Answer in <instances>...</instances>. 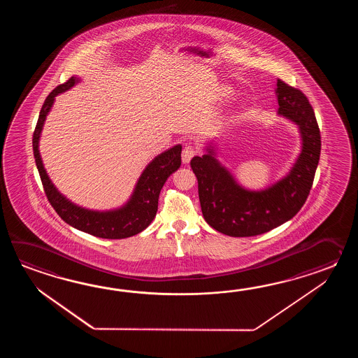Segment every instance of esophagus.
<instances>
[{"label":"esophagus","mask_w":358,"mask_h":358,"mask_svg":"<svg viewBox=\"0 0 358 358\" xmlns=\"http://www.w3.org/2000/svg\"><path fill=\"white\" fill-rule=\"evenodd\" d=\"M194 155H196V148H194L192 145H185V147L182 148V162H184V164H188V162L192 160V157H193Z\"/></svg>","instance_id":"1"}]
</instances>
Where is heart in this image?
<instances>
[{"instance_id": "obj_1", "label": "heart", "mask_w": 358, "mask_h": 358, "mask_svg": "<svg viewBox=\"0 0 358 358\" xmlns=\"http://www.w3.org/2000/svg\"><path fill=\"white\" fill-rule=\"evenodd\" d=\"M221 97L224 99H230V92L228 90H224V91H221Z\"/></svg>"}]
</instances>
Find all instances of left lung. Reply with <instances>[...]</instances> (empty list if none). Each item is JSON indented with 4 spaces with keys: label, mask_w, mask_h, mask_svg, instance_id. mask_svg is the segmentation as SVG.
<instances>
[{
    "label": "left lung",
    "mask_w": 358,
    "mask_h": 358,
    "mask_svg": "<svg viewBox=\"0 0 358 358\" xmlns=\"http://www.w3.org/2000/svg\"><path fill=\"white\" fill-rule=\"evenodd\" d=\"M275 93L278 114L297 125L302 141L301 153L287 176L265 189H247L216 159L213 143L206 145L205 155L190 161L197 176L203 217L225 236H253L270 231L290 220L310 194L321 151L316 116L297 88L278 79Z\"/></svg>",
    "instance_id": "1"
}]
</instances>
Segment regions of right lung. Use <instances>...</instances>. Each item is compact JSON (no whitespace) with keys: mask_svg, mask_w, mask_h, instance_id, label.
<instances>
[{"mask_svg":"<svg viewBox=\"0 0 358 358\" xmlns=\"http://www.w3.org/2000/svg\"><path fill=\"white\" fill-rule=\"evenodd\" d=\"M79 82L80 79L78 76H71L66 83L57 85L47 96L39 113L38 122L33 134V152L45 193L55 211L73 228L105 239H122L136 236L143 231L155 219L159 206V196L164 184L168 180L169 176L180 168L182 145H176L169 148L165 152L156 156L145 166L128 202L122 207L108 211H96L73 203L64 194H61L54 182H51L50 176H47L39 153V138L47 115L54 105L55 97L73 88Z\"/></svg>","mask_w":358,"mask_h":358,"instance_id":"obj_1","label":"right lung"}]
</instances>
